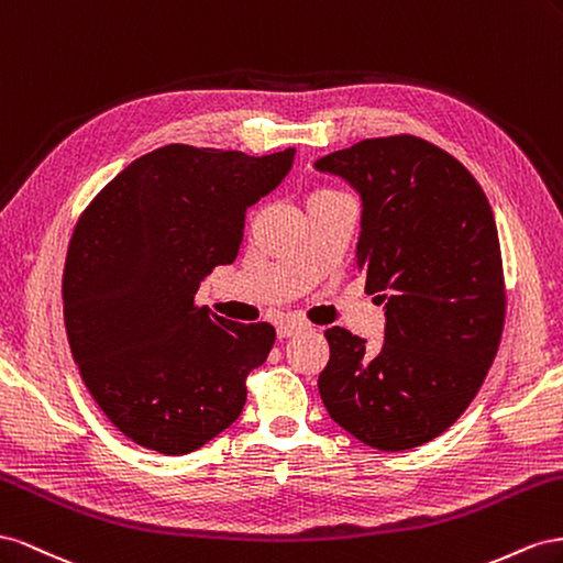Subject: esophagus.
Here are the masks:
<instances>
[{
    "instance_id": "34e87169",
    "label": "esophagus",
    "mask_w": 563,
    "mask_h": 563,
    "mask_svg": "<svg viewBox=\"0 0 563 563\" xmlns=\"http://www.w3.org/2000/svg\"><path fill=\"white\" fill-rule=\"evenodd\" d=\"M303 328H307V325L299 323V320H285V323L278 325V340H287V336L301 332Z\"/></svg>"
}]
</instances>
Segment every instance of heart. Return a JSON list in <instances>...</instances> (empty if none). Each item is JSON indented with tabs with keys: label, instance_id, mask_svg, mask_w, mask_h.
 <instances>
[{
	"label": "heart",
	"instance_id": "b5f03b06",
	"mask_svg": "<svg viewBox=\"0 0 563 563\" xmlns=\"http://www.w3.org/2000/svg\"><path fill=\"white\" fill-rule=\"evenodd\" d=\"M336 196H344V192H340V190H332V188H318V190H313V192H311V198H309V205H311V202H318V200H328V198H336Z\"/></svg>",
	"mask_w": 563,
	"mask_h": 563
}]
</instances>
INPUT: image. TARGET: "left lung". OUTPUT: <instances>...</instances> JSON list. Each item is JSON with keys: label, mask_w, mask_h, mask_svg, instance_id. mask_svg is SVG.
Segmentation results:
<instances>
[{"label": "left lung", "mask_w": 563, "mask_h": 563, "mask_svg": "<svg viewBox=\"0 0 563 563\" xmlns=\"http://www.w3.org/2000/svg\"><path fill=\"white\" fill-rule=\"evenodd\" d=\"M361 196L356 266L384 303V344L325 330L318 377L332 420L377 451H410L457 422L484 384L505 328L503 254L470 169L410 134L320 157Z\"/></svg>", "instance_id": "left-lung-1"}]
</instances>
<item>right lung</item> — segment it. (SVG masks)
Instances as JSON below:
<instances>
[{
	"label": "right lung",
	"mask_w": 563,
	"mask_h": 563,
	"mask_svg": "<svg viewBox=\"0 0 563 563\" xmlns=\"http://www.w3.org/2000/svg\"><path fill=\"white\" fill-rule=\"evenodd\" d=\"M295 153L169 143L79 217L63 271L68 342L89 394L134 443L186 455L243 412L245 379L276 330L214 316L196 295L214 266L233 264L247 207L285 179Z\"/></svg>",
	"instance_id": "add662e5"
}]
</instances>
